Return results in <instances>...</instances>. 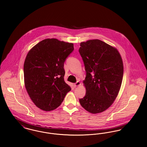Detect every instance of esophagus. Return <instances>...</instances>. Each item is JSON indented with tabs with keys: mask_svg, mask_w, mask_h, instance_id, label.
Wrapping results in <instances>:
<instances>
[{
	"mask_svg": "<svg viewBox=\"0 0 147 147\" xmlns=\"http://www.w3.org/2000/svg\"><path fill=\"white\" fill-rule=\"evenodd\" d=\"M80 85H81V83L79 81H77V82H76L75 84H74V86L75 87H77V86H80Z\"/></svg>",
	"mask_w": 147,
	"mask_h": 147,
	"instance_id": "obj_1",
	"label": "esophagus"
}]
</instances>
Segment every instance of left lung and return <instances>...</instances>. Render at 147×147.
<instances>
[{"mask_svg":"<svg viewBox=\"0 0 147 147\" xmlns=\"http://www.w3.org/2000/svg\"><path fill=\"white\" fill-rule=\"evenodd\" d=\"M79 53L86 71L83 81L86 92L80 103L91 113L103 112L119 92L123 76L122 57L116 47L98 39L81 42Z\"/></svg>","mask_w":147,"mask_h":147,"instance_id":"obj_1","label":"left lung"}]
</instances>
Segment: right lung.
<instances>
[{"label":"right lung","mask_w":147,"mask_h":147,"mask_svg":"<svg viewBox=\"0 0 147 147\" xmlns=\"http://www.w3.org/2000/svg\"><path fill=\"white\" fill-rule=\"evenodd\" d=\"M72 43L46 39L32 47L24 64V84L38 108L50 111L57 108L71 91L64 81V62L74 50Z\"/></svg>","instance_id":"add662e5"}]
</instances>
